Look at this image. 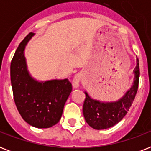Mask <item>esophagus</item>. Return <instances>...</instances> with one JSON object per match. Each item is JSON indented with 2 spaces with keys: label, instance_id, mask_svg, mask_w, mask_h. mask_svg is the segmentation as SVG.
Wrapping results in <instances>:
<instances>
[{
  "label": "esophagus",
  "instance_id": "obj_1",
  "mask_svg": "<svg viewBox=\"0 0 151 151\" xmlns=\"http://www.w3.org/2000/svg\"><path fill=\"white\" fill-rule=\"evenodd\" d=\"M81 80V73H77L75 74V76L73 77V81H72V84H73V86L74 88H78L80 85Z\"/></svg>",
  "mask_w": 151,
  "mask_h": 151
}]
</instances>
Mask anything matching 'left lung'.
Wrapping results in <instances>:
<instances>
[{"instance_id": "8db88e82", "label": "left lung", "mask_w": 151, "mask_h": 151, "mask_svg": "<svg viewBox=\"0 0 151 151\" xmlns=\"http://www.w3.org/2000/svg\"><path fill=\"white\" fill-rule=\"evenodd\" d=\"M135 78L133 85L120 100L114 103H101L91 99L87 92L83 105V114L89 126L97 130L106 129L117 124L126 115L136 96L139 87V65L136 59L134 69Z\"/></svg>"}]
</instances>
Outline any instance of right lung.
Listing matches in <instances>:
<instances>
[{
	"label": "right lung",
	"instance_id": "obj_1",
	"mask_svg": "<svg viewBox=\"0 0 151 151\" xmlns=\"http://www.w3.org/2000/svg\"><path fill=\"white\" fill-rule=\"evenodd\" d=\"M29 33L15 51L10 66L13 97L25 122L39 129L50 128L59 122L66 99L72 91L68 79L38 82L29 75L24 57Z\"/></svg>",
	"mask_w": 151,
	"mask_h": 151
}]
</instances>
